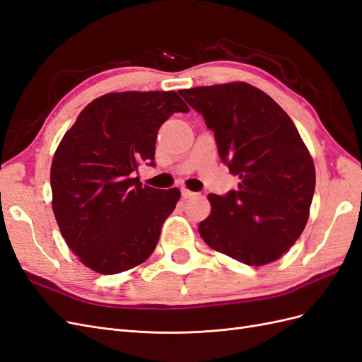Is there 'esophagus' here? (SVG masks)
Masks as SVG:
<instances>
[{
  "label": "esophagus",
  "instance_id": "esophagus-1",
  "mask_svg": "<svg viewBox=\"0 0 362 362\" xmlns=\"http://www.w3.org/2000/svg\"><path fill=\"white\" fill-rule=\"evenodd\" d=\"M181 194H182V198H185V199H190V198H194V196H196V193L189 190V189H181Z\"/></svg>",
  "mask_w": 362,
  "mask_h": 362
}]
</instances>
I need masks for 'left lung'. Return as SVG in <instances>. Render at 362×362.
Segmentation results:
<instances>
[{"label":"left lung","instance_id":"left-lung-1","mask_svg":"<svg viewBox=\"0 0 362 362\" xmlns=\"http://www.w3.org/2000/svg\"><path fill=\"white\" fill-rule=\"evenodd\" d=\"M181 96L214 131L218 156L238 175V189L210 193L199 234L211 249L247 266L276 261L310 217L315 169L290 116L243 81L193 87Z\"/></svg>","mask_w":362,"mask_h":362}]
</instances>
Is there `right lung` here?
I'll return each mask as SVG.
<instances>
[{
  "mask_svg": "<svg viewBox=\"0 0 362 362\" xmlns=\"http://www.w3.org/2000/svg\"><path fill=\"white\" fill-rule=\"evenodd\" d=\"M189 107L177 92H112L76 117L51 164L52 211L86 267L115 275L154 252L178 189L141 185L134 172L154 164L160 127Z\"/></svg>",
  "mask_w": 362,
  "mask_h": 362,
  "instance_id": "1",
  "label": "right lung"
}]
</instances>
